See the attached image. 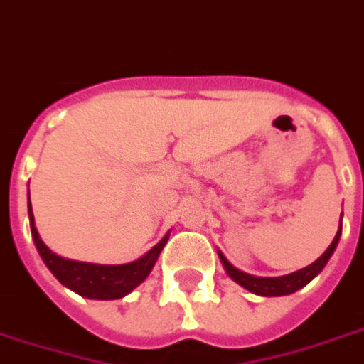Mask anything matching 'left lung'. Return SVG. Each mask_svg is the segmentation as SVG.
<instances>
[{
  "instance_id": "1",
  "label": "left lung",
  "mask_w": 364,
  "mask_h": 364,
  "mask_svg": "<svg viewBox=\"0 0 364 364\" xmlns=\"http://www.w3.org/2000/svg\"><path fill=\"white\" fill-rule=\"evenodd\" d=\"M341 216H343V212H341ZM340 237H341V220H340V228H338V233L333 237V241L330 243V247L322 252V257L316 258L312 264H309L306 268H301L297 272H291V274H285V276H278V278H260V276H250L247 272L239 270L235 266L231 264L228 258L223 257L222 250H218V257L222 260L223 268L228 272V276H230L233 282L245 287V289H249L250 293H255V295H262V297H282V295H291V293L299 291L301 287H305L309 282L318 276L320 272L324 270V266L328 264V260L333 255V250L340 243Z\"/></svg>"
}]
</instances>
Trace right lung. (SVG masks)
Returning <instances> with one entry per match:
<instances>
[{"label": "right lung", "instance_id": "right-lung-1", "mask_svg": "<svg viewBox=\"0 0 364 364\" xmlns=\"http://www.w3.org/2000/svg\"><path fill=\"white\" fill-rule=\"evenodd\" d=\"M28 220H31L32 241L38 249V255L48 266V270L58 278L59 284L79 293L80 297L98 299V301L121 299L133 291L134 287H139L152 272L161 249L169 239V233H166L148 252L127 264H92V262H79V260L59 257L50 247H46L34 223L31 196H28Z\"/></svg>", "mask_w": 364, "mask_h": 364}]
</instances>
